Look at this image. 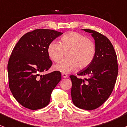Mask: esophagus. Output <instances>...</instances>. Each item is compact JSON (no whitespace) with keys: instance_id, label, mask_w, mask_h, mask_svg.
Returning a JSON list of instances; mask_svg holds the SVG:
<instances>
[{"instance_id":"34e87169","label":"esophagus","mask_w":127,"mask_h":127,"mask_svg":"<svg viewBox=\"0 0 127 127\" xmlns=\"http://www.w3.org/2000/svg\"><path fill=\"white\" fill-rule=\"evenodd\" d=\"M61 75H62V76L63 78H66L68 77V75L66 74V73H62L61 74Z\"/></svg>"}]
</instances>
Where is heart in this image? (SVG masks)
I'll return each mask as SVG.
<instances>
[{
    "label": "heart",
    "mask_w": 127,
    "mask_h": 127,
    "mask_svg": "<svg viewBox=\"0 0 127 127\" xmlns=\"http://www.w3.org/2000/svg\"><path fill=\"white\" fill-rule=\"evenodd\" d=\"M66 53L67 58L54 66V69L68 73L78 67L83 69L92 63L96 54V46L92 39L76 32H70L61 37L60 43L52 41L48 47V54L53 61L59 62Z\"/></svg>",
    "instance_id": "b5f03b06"
}]
</instances>
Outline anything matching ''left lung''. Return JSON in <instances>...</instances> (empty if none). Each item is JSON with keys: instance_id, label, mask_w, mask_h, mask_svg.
I'll return each instance as SVG.
<instances>
[{"instance_id": "left-lung-1", "label": "left lung", "mask_w": 127, "mask_h": 127, "mask_svg": "<svg viewBox=\"0 0 127 127\" xmlns=\"http://www.w3.org/2000/svg\"><path fill=\"white\" fill-rule=\"evenodd\" d=\"M84 30L91 33L94 38L96 54L92 63L77 73L87 78L70 76L71 96L75 106L92 110L102 105L110 96L116 81L118 64L115 49L108 38L96 31Z\"/></svg>"}]
</instances>
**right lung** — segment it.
Masks as SVG:
<instances>
[{"instance_id":"obj_1","label":"right lung","mask_w":127,"mask_h":127,"mask_svg":"<svg viewBox=\"0 0 127 127\" xmlns=\"http://www.w3.org/2000/svg\"><path fill=\"white\" fill-rule=\"evenodd\" d=\"M62 34L37 29L23 35L12 50L8 64L9 87L14 98L25 108L35 110L47 106L52 90L60 81V72L40 73L52 64L48 45Z\"/></svg>"}]
</instances>
